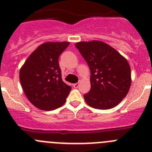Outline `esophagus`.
Listing matches in <instances>:
<instances>
[{
    "label": "esophagus",
    "instance_id": "esophagus-1",
    "mask_svg": "<svg viewBox=\"0 0 152 152\" xmlns=\"http://www.w3.org/2000/svg\"><path fill=\"white\" fill-rule=\"evenodd\" d=\"M79 85H80V84H79V83H75V84H73V87L75 88H77L79 87Z\"/></svg>",
    "mask_w": 152,
    "mask_h": 152
}]
</instances>
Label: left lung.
Listing matches in <instances>:
<instances>
[{"instance_id": "8db88e82", "label": "left lung", "mask_w": 152, "mask_h": 152, "mask_svg": "<svg viewBox=\"0 0 152 152\" xmlns=\"http://www.w3.org/2000/svg\"><path fill=\"white\" fill-rule=\"evenodd\" d=\"M75 46L91 70V90L84 95L86 103L99 110L117 106L131 86V69L127 60L102 41L79 42Z\"/></svg>"}]
</instances>
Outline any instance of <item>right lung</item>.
<instances>
[{
    "instance_id": "right-lung-1",
    "label": "right lung",
    "mask_w": 152,
    "mask_h": 152,
    "mask_svg": "<svg viewBox=\"0 0 152 152\" xmlns=\"http://www.w3.org/2000/svg\"><path fill=\"white\" fill-rule=\"evenodd\" d=\"M68 42H47L31 53L20 70L24 94L42 110H53L65 103L72 88L61 79L58 58Z\"/></svg>"
}]
</instances>
